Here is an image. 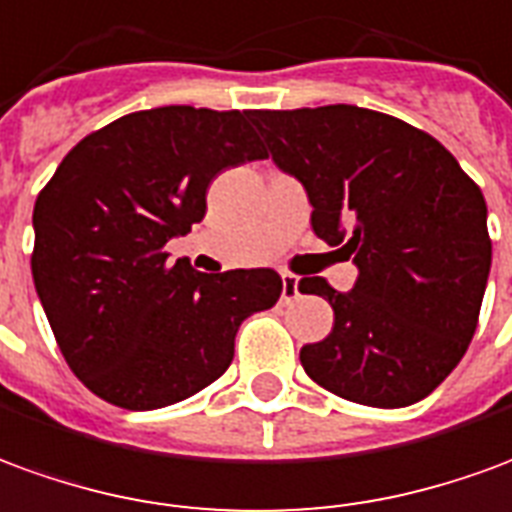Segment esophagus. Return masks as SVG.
Masks as SVG:
<instances>
[{
    "mask_svg": "<svg viewBox=\"0 0 512 512\" xmlns=\"http://www.w3.org/2000/svg\"><path fill=\"white\" fill-rule=\"evenodd\" d=\"M297 295H300V281H297V275H281V303H292Z\"/></svg>",
    "mask_w": 512,
    "mask_h": 512,
    "instance_id": "1",
    "label": "esophagus"
}]
</instances>
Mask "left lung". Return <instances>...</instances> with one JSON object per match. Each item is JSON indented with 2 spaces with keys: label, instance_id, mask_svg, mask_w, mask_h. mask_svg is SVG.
<instances>
[{
  "label": "left lung",
  "instance_id": "1",
  "mask_svg": "<svg viewBox=\"0 0 512 512\" xmlns=\"http://www.w3.org/2000/svg\"><path fill=\"white\" fill-rule=\"evenodd\" d=\"M250 121L306 187L314 234L358 267L350 292L300 281L333 308V331L300 350L306 375L372 408L424 400L477 331L491 273L480 187L436 137L383 112L328 104Z\"/></svg>",
  "mask_w": 512,
  "mask_h": 512
}]
</instances>
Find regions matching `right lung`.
Segmentation results:
<instances>
[{"label": "right lung", "mask_w": 512, "mask_h": 512, "mask_svg": "<svg viewBox=\"0 0 512 512\" xmlns=\"http://www.w3.org/2000/svg\"><path fill=\"white\" fill-rule=\"evenodd\" d=\"M267 151L250 112L157 107L79 140L35 201L32 281L60 353L96 397L154 411L215 383L250 314L273 308L270 267L198 273L168 262L206 215L220 170Z\"/></svg>", "instance_id": "right-lung-1"}]
</instances>
